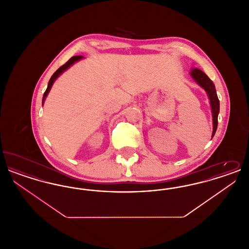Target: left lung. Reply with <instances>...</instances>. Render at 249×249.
<instances>
[{"label":"left lung","instance_id":"left-lung-1","mask_svg":"<svg viewBox=\"0 0 249 249\" xmlns=\"http://www.w3.org/2000/svg\"><path fill=\"white\" fill-rule=\"evenodd\" d=\"M190 75L195 80V82L202 88L208 95L210 106H211V111H212V118H213V132H212V138H213L217 128V118L219 114V100L217 98L214 85L212 82V80L200 69H197V68L192 69L190 71Z\"/></svg>","mask_w":249,"mask_h":249}]
</instances>
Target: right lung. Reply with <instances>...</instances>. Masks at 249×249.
<instances>
[{"instance_id": "add662e5", "label": "right lung", "mask_w": 249, "mask_h": 249, "mask_svg": "<svg viewBox=\"0 0 249 249\" xmlns=\"http://www.w3.org/2000/svg\"><path fill=\"white\" fill-rule=\"evenodd\" d=\"M84 57H82V56H74V57H71V59H69V60H68L64 65H62L61 67H59V69L53 73V75H52V76H51V78L49 79V82H48L47 90L45 91L44 96H43V100H42V104H43V106H44L45 100H46L47 96H48V93H49V91H50V89H51V88H52V85L54 84L55 80L59 77V75H60L63 71H65L67 69H69L72 64H74L75 62H77L78 60H80V59H82Z\"/></svg>"}]
</instances>
